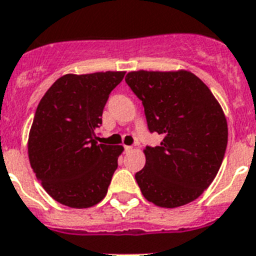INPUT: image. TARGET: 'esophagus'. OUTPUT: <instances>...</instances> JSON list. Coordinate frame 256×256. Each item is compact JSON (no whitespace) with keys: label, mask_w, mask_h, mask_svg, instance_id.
I'll use <instances>...</instances> for the list:
<instances>
[{"label":"esophagus","mask_w":256,"mask_h":256,"mask_svg":"<svg viewBox=\"0 0 256 256\" xmlns=\"http://www.w3.org/2000/svg\"><path fill=\"white\" fill-rule=\"evenodd\" d=\"M130 151H132V146H124V152H130Z\"/></svg>","instance_id":"obj_1"}]
</instances>
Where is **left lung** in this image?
I'll use <instances>...</instances> for the list:
<instances>
[{
  "label": "left lung",
  "instance_id": "left-lung-1",
  "mask_svg": "<svg viewBox=\"0 0 256 256\" xmlns=\"http://www.w3.org/2000/svg\"><path fill=\"white\" fill-rule=\"evenodd\" d=\"M126 83L144 108L150 132L162 140L144 150L135 174L142 194L158 207L195 200L218 174L228 144L224 112L210 88L190 72H132Z\"/></svg>",
  "mask_w": 256,
  "mask_h": 256
}]
</instances>
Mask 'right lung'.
<instances>
[{
    "mask_svg": "<svg viewBox=\"0 0 256 256\" xmlns=\"http://www.w3.org/2000/svg\"><path fill=\"white\" fill-rule=\"evenodd\" d=\"M124 72L68 74L40 100L28 138L31 168L54 200L72 208L102 202L122 146L98 144L96 130L110 92Z\"/></svg>",
    "mask_w": 256,
    "mask_h": 256,
    "instance_id": "right-lung-1",
    "label": "right lung"
}]
</instances>
